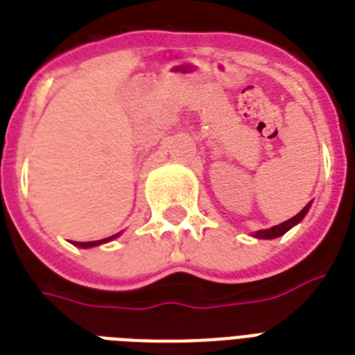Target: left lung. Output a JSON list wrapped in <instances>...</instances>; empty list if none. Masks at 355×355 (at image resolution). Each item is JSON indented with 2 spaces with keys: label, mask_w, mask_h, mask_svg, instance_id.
Segmentation results:
<instances>
[{
  "label": "left lung",
  "mask_w": 355,
  "mask_h": 355,
  "mask_svg": "<svg viewBox=\"0 0 355 355\" xmlns=\"http://www.w3.org/2000/svg\"><path fill=\"white\" fill-rule=\"evenodd\" d=\"M309 207H311V203L304 205V209L299 214H295L293 218H290V220H286V222H282V224L278 225H272L271 230H261L256 233V237L258 239H275V237H280V235H284L286 231L290 230V227H293L295 224H299L301 220L304 218V214H306V211H309Z\"/></svg>",
  "instance_id": "1"
}]
</instances>
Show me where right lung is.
Wrapping results in <instances>:
<instances>
[{
    "label": "right lung",
    "instance_id": "1",
    "mask_svg": "<svg viewBox=\"0 0 355 355\" xmlns=\"http://www.w3.org/2000/svg\"><path fill=\"white\" fill-rule=\"evenodd\" d=\"M118 237V235H112V237H107V239H101V241H90V243H75L77 246H83V248H88V246H97V244L101 243H107V241H111V239Z\"/></svg>",
    "mask_w": 355,
    "mask_h": 355
}]
</instances>
